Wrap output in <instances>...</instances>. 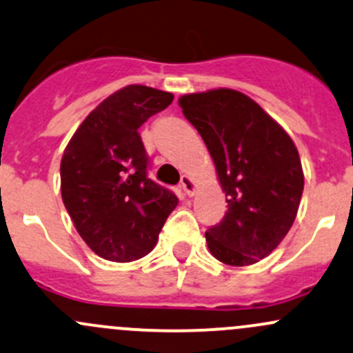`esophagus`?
<instances>
[{"label": "esophagus", "instance_id": "esophagus-1", "mask_svg": "<svg viewBox=\"0 0 353 353\" xmlns=\"http://www.w3.org/2000/svg\"><path fill=\"white\" fill-rule=\"evenodd\" d=\"M196 188H198V186H196L194 179H192L191 176H183V177H181V189H183L184 194L189 196V198H191V196H194Z\"/></svg>", "mask_w": 353, "mask_h": 353}]
</instances>
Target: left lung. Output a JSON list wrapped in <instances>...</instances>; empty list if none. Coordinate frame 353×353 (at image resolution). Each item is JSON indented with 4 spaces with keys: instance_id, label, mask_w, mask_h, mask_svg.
<instances>
[{
    "instance_id": "obj_1",
    "label": "left lung",
    "mask_w": 353,
    "mask_h": 353,
    "mask_svg": "<svg viewBox=\"0 0 353 353\" xmlns=\"http://www.w3.org/2000/svg\"><path fill=\"white\" fill-rule=\"evenodd\" d=\"M189 123L205 140L228 211L206 232L211 255L245 267L267 257L291 230L303 196L298 148L254 99L220 88L179 98Z\"/></svg>"
}]
</instances>
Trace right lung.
I'll return each mask as SVG.
<instances>
[{
    "mask_svg": "<svg viewBox=\"0 0 353 353\" xmlns=\"http://www.w3.org/2000/svg\"><path fill=\"white\" fill-rule=\"evenodd\" d=\"M142 84L118 89L79 125L61 161V192L81 239L99 257L133 262L155 247L177 206L172 191L147 177L139 128L172 103Z\"/></svg>",
    "mask_w": 353,
    "mask_h": 353,
    "instance_id": "add662e5",
    "label": "right lung"
}]
</instances>
